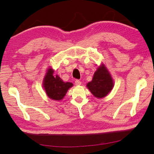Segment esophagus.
<instances>
[{"instance_id":"esophagus-1","label":"esophagus","mask_w":154,"mask_h":154,"mask_svg":"<svg viewBox=\"0 0 154 154\" xmlns=\"http://www.w3.org/2000/svg\"><path fill=\"white\" fill-rule=\"evenodd\" d=\"M75 83L76 85H80L81 84H82V82H81L79 80H75Z\"/></svg>"}]
</instances>
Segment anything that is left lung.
Segmentation results:
<instances>
[{
	"mask_svg": "<svg viewBox=\"0 0 154 154\" xmlns=\"http://www.w3.org/2000/svg\"><path fill=\"white\" fill-rule=\"evenodd\" d=\"M113 81L105 64L98 67L92 80L87 83V87L96 98L105 97L113 88Z\"/></svg>",
	"mask_w": 154,
	"mask_h": 154,
	"instance_id": "left-lung-1",
	"label": "left lung"
}]
</instances>
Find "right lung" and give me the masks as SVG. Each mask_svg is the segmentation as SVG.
Segmentation results:
<instances>
[{
    "label": "right lung",
    "instance_id": "obj_1",
    "mask_svg": "<svg viewBox=\"0 0 154 154\" xmlns=\"http://www.w3.org/2000/svg\"><path fill=\"white\" fill-rule=\"evenodd\" d=\"M54 72L51 68L48 69L43 82V86L49 98L60 100L73 84L71 82H64L58 75L54 76Z\"/></svg>",
    "mask_w": 154,
    "mask_h": 154
}]
</instances>
